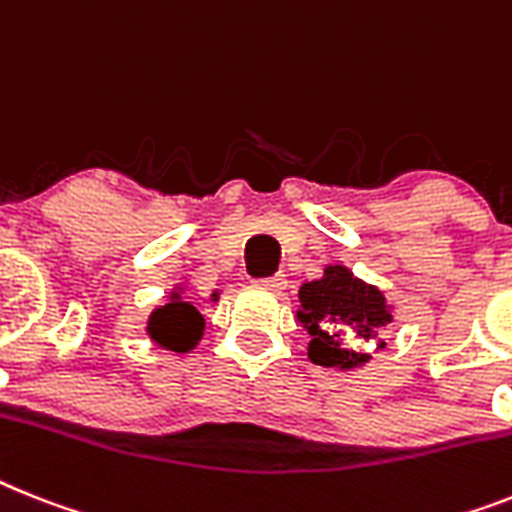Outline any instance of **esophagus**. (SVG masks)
<instances>
[{"mask_svg": "<svg viewBox=\"0 0 512 512\" xmlns=\"http://www.w3.org/2000/svg\"><path fill=\"white\" fill-rule=\"evenodd\" d=\"M259 285L264 287V290L280 293V290H285L287 280H285V274H272V277H264V280H259Z\"/></svg>", "mask_w": 512, "mask_h": 512, "instance_id": "34e87169", "label": "esophagus"}]
</instances>
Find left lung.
I'll use <instances>...</instances> for the list:
<instances>
[{"mask_svg": "<svg viewBox=\"0 0 512 512\" xmlns=\"http://www.w3.org/2000/svg\"><path fill=\"white\" fill-rule=\"evenodd\" d=\"M298 322L308 329V358L324 369L350 371L384 348L382 329L392 322V306L377 285L358 280L348 266L329 264L319 280L298 290Z\"/></svg>", "mask_w": 512, "mask_h": 512, "instance_id": "left-lung-1", "label": "left lung"}]
</instances>
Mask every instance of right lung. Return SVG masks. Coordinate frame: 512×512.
<instances>
[{
  "label": "right lung",
  "instance_id": "add662e5",
  "mask_svg": "<svg viewBox=\"0 0 512 512\" xmlns=\"http://www.w3.org/2000/svg\"><path fill=\"white\" fill-rule=\"evenodd\" d=\"M204 324V316L198 314V308L185 298L183 287L177 285L167 295V303L151 311L146 332H149V337L159 348L188 353L204 337Z\"/></svg>",
  "mask_w": 512,
  "mask_h": 512
}]
</instances>
